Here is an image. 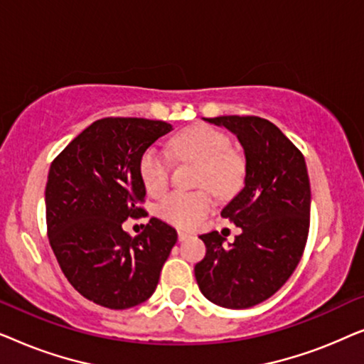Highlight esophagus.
Here are the masks:
<instances>
[{"mask_svg":"<svg viewBox=\"0 0 364 364\" xmlns=\"http://www.w3.org/2000/svg\"><path fill=\"white\" fill-rule=\"evenodd\" d=\"M177 237H178V242H183V240H187L188 237H191V233H187V232H182V230H178Z\"/></svg>","mask_w":364,"mask_h":364,"instance_id":"1","label":"esophagus"}]
</instances>
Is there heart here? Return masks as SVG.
Wrapping results in <instances>:
<instances>
[{"label": "heart", "instance_id": "obj_1", "mask_svg": "<svg viewBox=\"0 0 364 364\" xmlns=\"http://www.w3.org/2000/svg\"><path fill=\"white\" fill-rule=\"evenodd\" d=\"M172 154L178 161L198 164L197 192H172L157 205V215L178 228H196L213 207L210 191L218 197H230L243 183L245 162L232 149L227 134L205 124H196L178 134L172 142ZM172 164L167 152L157 146H149L139 159V176L151 196L166 192L171 178Z\"/></svg>", "mask_w": 364, "mask_h": 364}]
</instances>
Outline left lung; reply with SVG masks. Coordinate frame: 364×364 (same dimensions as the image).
Masks as SVG:
<instances>
[{"label":"left lung","instance_id":"8db88e82","mask_svg":"<svg viewBox=\"0 0 364 364\" xmlns=\"http://www.w3.org/2000/svg\"><path fill=\"white\" fill-rule=\"evenodd\" d=\"M232 131L245 151L243 188L220 215L242 228L230 245L203 233L207 253L193 272L200 291L223 308H250L280 290L295 272L310 230V178L305 157L267 119H207Z\"/></svg>","mask_w":364,"mask_h":364}]
</instances>
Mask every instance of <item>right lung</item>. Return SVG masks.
Here are the masks:
<instances>
[{
	"label": "right lung",
	"instance_id": "1",
	"mask_svg": "<svg viewBox=\"0 0 364 364\" xmlns=\"http://www.w3.org/2000/svg\"><path fill=\"white\" fill-rule=\"evenodd\" d=\"M171 124L142 117L92 122L54 159L46 183L48 238L68 282L89 301L126 310L156 291L177 242L152 217L136 237L124 220L146 217L139 159Z\"/></svg>",
	"mask_w": 364,
	"mask_h": 364
}]
</instances>
